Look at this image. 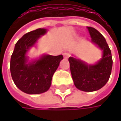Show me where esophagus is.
<instances>
[{
    "label": "esophagus",
    "mask_w": 121,
    "mask_h": 121,
    "mask_svg": "<svg viewBox=\"0 0 121 121\" xmlns=\"http://www.w3.org/2000/svg\"><path fill=\"white\" fill-rule=\"evenodd\" d=\"M63 55H64V57L65 59H68L69 57V53H66V52L64 53Z\"/></svg>",
    "instance_id": "1"
}]
</instances>
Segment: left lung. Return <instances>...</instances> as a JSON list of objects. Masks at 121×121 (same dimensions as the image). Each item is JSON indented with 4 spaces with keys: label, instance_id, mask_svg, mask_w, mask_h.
<instances>
[{
    "label": "left lung",
    "instance_id": "obj_1",
    "mask_svg": "<svg viewBox=\"0 0 121 121\" xmlns=\"http://www.w3.org/2000/svg\"><path fill=\"white\" fill-rule=\"evenodd\" d=\"M87 28L91 41L102 50V58L94 65H88L72 57L69 58V61L75 86L84 92H93L102 88L109 81L113 60L111 50L104 37L95 28Z\"/></svg>",
    "mask_w": 121,
    "mask_h": 121
}]
</instances>
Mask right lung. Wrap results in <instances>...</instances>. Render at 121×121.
I'll return each instance as SVG.
<instances>
[{"label": "right lung", "instance_id": "obj_1", "mask_svg": "<svg viewBox=\"0 0 121 121\" xmlns=\"http://www.w3.org/2000/svg\"><path fill=\"white\" fill-rule=\"evenodd\" d=\"M46 31L45 29H38L24 34L15 44L11 56L12 80L20 90L27 94L37 95L48 91L51 85L53 74L63 59L62 55H46L38 60L27 63V51Z\"/></svg>", "mask_w": 121, "mask_h": 121}]
</instances>
